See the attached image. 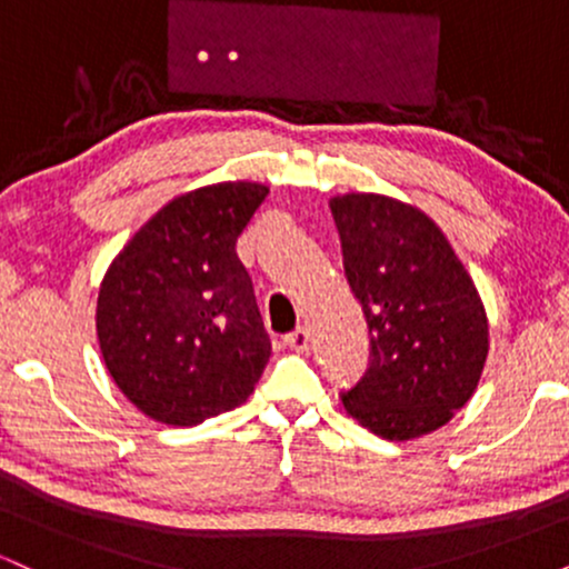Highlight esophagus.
Listing matches in <instances>:
<instances>
[{
    "label": "esophagus",
    "mask_w": 569,
    "mask_h": 569,
    "mask_svg": "<svg viewBox=\"0 0 569 569\" xmlns=\"http://www.w3.org/2000/svg\"><path fill=\"white\" fill-rule=\"evenodd\" d=\"M283 342L289 345L291 350L302 352V350H307V342H310V331H307L305 326H297V329L289 331V335L283 337Z\"/></svg>",
    "instance_id": "esophagus-1"
}]
</instances>
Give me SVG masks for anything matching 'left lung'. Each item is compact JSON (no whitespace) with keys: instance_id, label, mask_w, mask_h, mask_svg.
I'll return each mask as SVG.
<instances>
[{"instance_id":"8db88e82","label":"left lung","mask_w":569,"mask_h":569,"mask_svg":"<svg viewBox=\"0 0 569 569\" xmlns=\"http://www.w3.org/2000/svg\"><path fill=\"white\" fill-rule=\"evenodd\" d=\"M342 264L369 326V367L342 390L371 433L407 441L447 426L479 385L489 350L485 305L443 232L382 194L331 200Z\"/></svg>"}]
</instances>
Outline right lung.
Here are the masks:
<instances>
[{
  "label": "right lung",
  "instance_id": "obj_1",
  "mask_svg": "<svg viewBox=\"0 0 569 569\" xmlns=\"http://www.w3.org/2000/svg\"><path fill=\"white\" fill-rule=\"evenodd\" d=\"M264 198L251 181L181 194L109 267L98 342L117 388L152 420L198 426L262 377L272 345L234 243Z\"/></svg>",
  "mask_w": 569,
  "mask_h": 569
}]
</instances>
